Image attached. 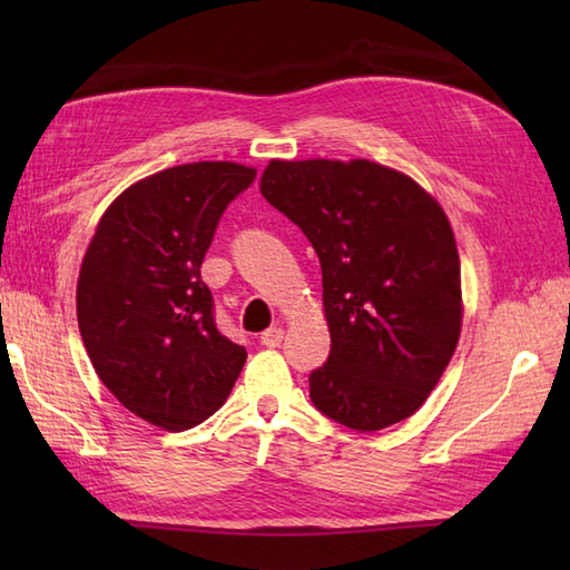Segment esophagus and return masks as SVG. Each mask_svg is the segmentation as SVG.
<instances>
[{"instance_id": "34e87169", "label": "esophagus", "mask_w": 570, "mask_h": 570, "mask_svg": "<svg viewBox=\"0 0 570 570\" xmlns=\"http://www.w3.org/2000/svg\"><path fill=\"white\" fill-rule=\"evenodd\" d=\"M284 341V328H278V325H274V328H266L259 337V343L264 347H278Z\"/></svg>"}]
</instances>
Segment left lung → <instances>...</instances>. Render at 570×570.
Instances as JSON below:
<instances>
[{"mask_svg":"<svg viewBox=\"0 0 570 570\" xmlns=\"http://www.w3.org/2000/svg\"><path fill=\"white\" fill-rule=\"evenodd\" d=\"M262 196L316 249L328 362L311 399L355 431H380L426 402L463 325L460 257L441 203L367 159H272Z\"/></svg>","mask_w":570,"mask_h":570,"instance_id":"obj_1","label":"left lung"}]
</instances>
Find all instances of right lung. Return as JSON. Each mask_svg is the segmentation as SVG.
Here are the masks:
<instances>
[{"label":"right lung","mask_w":570,"mask_h":570,"mask_svg":"<svg viewBox=\"0 0 570 570\" xmlns=\"http://www.w3.org/2000/svg\"><path fill=\"white\" fill-rule=\"evenodd\" d=\"M257 168L193 161L131 184L80 264L82 345L119 404L164 431L198 426L233 392L247 350L215 328L200 264L227 203Z\"/></svg>","instance_id":"add662e5"}]
</instances>
